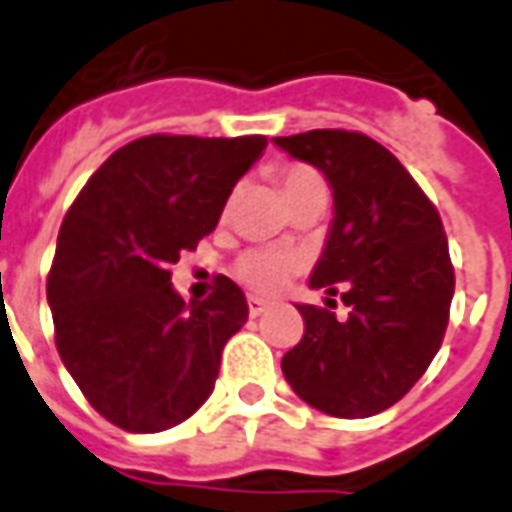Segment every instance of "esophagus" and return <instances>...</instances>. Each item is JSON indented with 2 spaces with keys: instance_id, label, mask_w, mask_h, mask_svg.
Here are the masks:
<instances>
[{
  "instance_id": "obj_1",
  "label": "esophagus",
  "mask_w": 512,
  "mask_h": 512,
  "mask_svg": "<svg viewBox=\"0 0 512 512\" xmlns=\"http://www.w3.org/2000/svg\"><path fill=\"white\" fill-rule=\"evenodd\" d=\"M246 306H249V314H252V317H260V314L268 309V301L257 298V295H249V298H246Z\"/></svg>"
}]
</instances>
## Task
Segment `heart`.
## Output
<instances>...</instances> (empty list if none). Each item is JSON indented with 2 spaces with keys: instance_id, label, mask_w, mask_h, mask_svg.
<instances>
[{
  "instance_id": "heart-1",
  "label": "heart",
  "mask_w": 512,
  "mask_h": 512,
  "mask_svg": "<svg viewBox=\"0 0 512 512\" xmlns=\"http://www.w3.org/2000/svg\"><path fill=\"white\" fill-rule=\"evenodd\" d=\"M279 184L285 192L287 203L293 206L298 200L312 198V195H325V184L320 173L301 162H290L279 168ZM304 268V257L287 252V249H274V246H257L238 257L233 274L241 285H246L255 293H279L282 287Z\"/></svg>"
}]
</instances>
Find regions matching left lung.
<instances>
[{
	"mask_svg": "<svg viewBox=\"0 0 512 512\" xmlns=\"http://www.w3.org/2000/svg\"><path fill=\"white\" fill-rule=\"evenodd\" d=\"M274 143L331 184L333 225L309 285L342 293L347 306L336 320L298 304L306 328L282 372L314 410L369 418L410 391L445 339L456 287L445 227L407 168L363 132L309 130Z\"/></svg>",
	"mask_w": 512,
	"mask_h": 512,
	"instance_id": "8db88e82",
	"label": "left lung"
}]
</instances>
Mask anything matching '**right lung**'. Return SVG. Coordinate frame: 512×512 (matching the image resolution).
I'll return each instance as SVG.
<instances>
[{
  "label": "right lung",
  "instance_id": "add662e5",
  "mask_svg": "<svg viewBox=\"0 0 512 512\" xmlns=\"http://www.w3.org/2000/svg\"><path fill=\"white\" fill-rule=\"evenodd\" d=\"M266 135H146L113 151L64 214L48 271L59 358L102 418L179 426L211 396L249 306L236 282L184 304L170 266L219 222Z\"/></svg>",
  "mask_w": 512,
  "mask_h": 512
}]
</instances>
